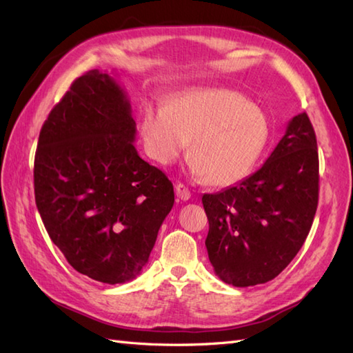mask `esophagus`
<instances>
[{
	"mask_svg": "<svg viewBox=\"0 0 353 353\" xmlns=\"http://www.w3.org/2000/svg\"><path fill=\"white\" fill-rule=\"evenodd\" d=\"M176 196L181 199V200H183V201H186V200H190L191 199V191L186 188V186L183 185V183H177L176 185Z\"/></svg>",
	"mask_w": 353,
	"mask_h": 353,
	"instance_id": "34e87169",
	"label": "esophagus"
}]
</instances>
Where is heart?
<instances>
[{"label": "heart", "mask_w": 353, "mask_h": 353, "mask_svg": "<svg viewBox=\"0 0 353 353\" xmlns=\"http://www.w3.org/2000/svg\"><path fill=\"white\" fill-rule=\"evenodd\" d=\"M147 154L161 165L177 161L191 144L192 172L214 186H229L249 174L268 142L264 112L244 95L199 88L177 95L171 108L150 103L141 121Z\"/></svg>", "instance_id": "obj_1"}]
</instances>
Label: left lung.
<instances>
[{
	"label": "left lung",
	"mask_w": 353,
	"mask_h": 353,
	"mask_svg": "<svg viewBox=\"0 0 353 353\" xmlns=\"http://www.w3.org/2000/svg\"><path fill=\"white\" fill-rule=\"evenodd\" d=\"M208 256L234 287L274 279L301 250L319 203L317 139L299 114L262 167L235 186L201 197Z\"/></svg>",
	"instance_id": "left-lung-1"
}]
</instances>
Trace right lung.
<instances>
[{"mask_svg": "<svg viewBox=\"0 0 353 353\" xmlns=\"http://www.w3.org/2000/svg\"><path fill=\"white\" fill-rule=\"evenodd\" d=\"M130 100L112 74L72 81L39 133L34 199L43 226L70 265L103 283L145 267L174 205L172 183L141 159Z\"/></svg>", "mask_w": 353, "mask_h": 353, "instance_id": "1", "label": "right lung"}]
</instances>
